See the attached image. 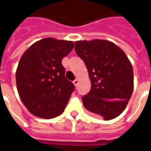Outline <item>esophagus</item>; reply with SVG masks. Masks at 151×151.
<instances>
[{"label": "esophagus", "instance_id": "obj_1", "mask_svg": "<svg viewBox=\"0 0 151 151\" xmlns=\"http://www.w3.org/2000/svg\"><path fill=\"white\" fill-rule=\"evenodd\" d=\"M78 82H79L78 80V79H75V80L73 81V85L75 86H78Z\"/></svg>", "mask_w": 151, "mask_h": 151}]
</instances>
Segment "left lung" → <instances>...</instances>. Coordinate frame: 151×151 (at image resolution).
<instances>
[{
	"instance_id": "obj_1",
	"label": "left lung",
	"mask_w": 151,
	"mask_h": 151,
	"mask_svg": "<svg viewBox=\"0 0 151 151\" xmlns=\"http://www.w3.org/2000/svg\"><path fill=\"white\" fill-rule=\"evenodd\" d=\"M75 51L84 60L91 83L82 97L84 107L104 120L120 116L133 91V66L126 54L104 40L76 41Z\"/></svg>"
}]
</instances>
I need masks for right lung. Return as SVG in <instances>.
Wrapping results in <instances>:
<instances>
[{"label":"right lung","instance_id":"obj_1","mask_svg":"<svg viewBox=\"0 0 151 151\" xmlns=\"http://www.w3.org/2000/svg\"><path fill=\"white\" fill-rule=\"evenodd\" d=\"M73 47V41L44 38L22 54L16 84L22 102L35 116L52 119L65 111L74 85L65 78L61 60Z\"/></svg>","mask_w":151,"mask_h":151}]
</instances>
